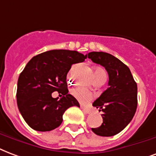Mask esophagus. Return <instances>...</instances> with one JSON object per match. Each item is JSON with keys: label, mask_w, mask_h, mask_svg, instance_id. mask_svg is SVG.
Segmentation results:
<instances>
[{"label": "esophagus", "mask_w": 156, "mask_h": 156, "mask_svg": "<svg viewBox=\"0 0 156 156\" xmlns=\"http://www.w3.org/2000/svg\"><path fill=\"white\" fill-rule=\"evenodd\" d=\"M81 108L83 109V112H84L85 113H86V114H87V113H90L91 112V110L90 109V108L84 107V106H81Z\"/></svg>", "instance_id": "obj_1"}]
</instances>
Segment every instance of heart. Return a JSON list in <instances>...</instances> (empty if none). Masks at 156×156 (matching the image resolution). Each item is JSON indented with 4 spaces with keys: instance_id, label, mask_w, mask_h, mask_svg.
<instances>
[{
    "instance_id": "1",
    "label": "heart",
    "mask_w": 156,
    "mask_h": 156,
    "mask_svg": "<svg viewBox=\"0 0 156 156\" xmlns=\"http://www.w3.org/2000/svg\"><path fill=\"white\" fill-rule=\"evenodd\" d=\"M94 77L95 80H106L107 79V73L104 69L100 68V67H96L94 69ZM71 94L78 99L79 101L83 102V103H86V102L90 101L94 98L93 94L86 90L85 89L81 87H76L74 88L71 90Z\"/></svg>"
}]
</instances>
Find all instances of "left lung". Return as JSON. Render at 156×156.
I'll return each mask as SVG.
<instances>
[{
    "mask_svg": "<svg viewBox=\"0 0 156 156\" xmlns=\"http://www.w3.org/2000/svg\"><path fill=\"white\" fill-rule=\"evenodd\" d=\"M88 58L103 66L108 74V88L93 103L103 111V122L92 128L96 135L112 136L132 121L137 107V85L130 69L113 55L104 51H91Z\"/></svg>",
    "mask_w": 156,
    "mask_h": 156,
    "instance_id": "left-lung-1",
    "label": "left lung"
}]
</instances>
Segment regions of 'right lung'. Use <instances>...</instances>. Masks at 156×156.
I'll return each mask as SVG.
<instances>
[{
  "mask_svg": "<svg viewBox=\"0 0 156 156\" xmlns=\"http://www.w3.org/2000/svg\"><path fill=\"white\" fill-rule=\"evenodd\" d=\"M87 57L76 51L51 50L35 56L27 63L17 84V105L29 127L48 132L62 122V115L72 106L80 107L76 99L68 94L66 76L71 66ZM54 91L64 96L51 97Z\"/></svg>",
  "mask_w": 156,
  "mask_h": 156,
  "instance_id": "1",
  "label": "right lung"
}]
</instances>
